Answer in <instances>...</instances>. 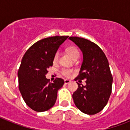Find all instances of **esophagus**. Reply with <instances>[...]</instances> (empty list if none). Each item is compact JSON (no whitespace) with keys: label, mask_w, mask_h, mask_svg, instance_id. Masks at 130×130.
Segmentation results:
<instances>
[{"label":"esophagus","mask_w":130,"mask_h":130,"mask_svg":"<svg viewBox=\"0 0 130 130\" xmlns=\"http://www.w3.org/2000/svg\"><path fill=\"white\" fill-rule=\"evenodd\" d=\"M70 82H71V81L70 80H69V79H65V80H64V83L66 84V85L70 83Z\"/></svg>","instance_id":"34e87169"}]
</instances>
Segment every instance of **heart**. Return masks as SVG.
I'll list each match as a JSON object with an SVG mask.
<instances>
[{"mask_svg":"<svg viewBox=\"0 0 130 130\" xmlns=\"http://www.w3.org/2000/svg\"><path fill=\"white\" fill-rule=\"evenodd\" d=\"M66 51H67L69 55H70V57H72L73 59L78 58V57H79V51H78V49H77L75 47H67V49H66ZM58 57H59V53H58V52H57L55 54V55H54L53 61L57 62L58 59ZM61 73L63 75H64V76L70 77L71 76V75H72V73H73V70H71V69L64 68L61 71Z\"/></svg>","mask_w":130,"mask_h":130,"instance_id":"obj_1","label":"heart"}]
</instances>
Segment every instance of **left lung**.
Returning <instances> with one entry per match:
<instances>
[{
    "label": "left lung",
    "mask_w": 130,
    "mask_h": 130,
    "mask_svg": "<svg viewBox=\"0 0 130 130\" xmlns=\"http://www.w3.org/2000/svg\"><path fill=\"white\" fill-rule=\"evenodd\" d=\"M81 49L83 60L77 79H86V85L78 83L72 95L74 104L81 112L95 115L107 104L112 90V77L107 58L101 48L83 38L70 37Z\"/></svg>",
    "instance_id": "obj_1"
}]
</instances>
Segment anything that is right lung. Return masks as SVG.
I'll return each instance as SVG.
<instances>
[{
  "label": "right lung",
  "instance_id": "obj_1",
  "mask_svg": "<svg viewBox=\"0 0 130 130\" xmlns=\"http://www.w3.org/2000/svg\"><path fill=\"white\" fill-rule=\"evenodd\" d=\"M68 38L53 36L36 42L26 51L18 70L19 89L24 101L37 112L46 111L55 105L57 92L64 84L61 78L49 83L45 77L47 68L53 66L58 47Z\"/></svg>",
  "mask_w": 130,
  "mask_h": 130
}]
</instances>
